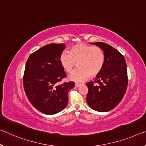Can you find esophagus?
Wrapping results in <instances>:
<instances>
[{"label":"esophagus","mask_w":146,"mask_h":146,"mask_svg":"<svg viewBox=\"0 0 146 146\" xmlns=\"http://www.w3.org/2000/svg\"><path fill=\"white\" fill-rule=\"evenodd\" d=\"M75 87L78 88V87H79V86H80V84H78V83H76V84H75Z\"/></svg>","instance_id":"esophagus-1"}]
</instances>
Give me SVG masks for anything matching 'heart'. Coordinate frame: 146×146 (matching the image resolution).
Segmentation results:
<instances>
[{"label":"heart","mask_w":146,"mask_h":146,"mask_svg":"<svg viewBox=\"0 0 146 146\" xmlns=\"http://www.w3.org/2000/svg\"><path fill=\"white\" fill-rule=\"evenodd\" d=\"M105 54L100 47L77 43L69 48L68 52L62 53L60 62L66 72H71L75 66L78 68L73 71L69 79L75 82H82L90 76L94 77L99 75L105 64Z\"/></svg>","instance_id":"1"}]
</instances>
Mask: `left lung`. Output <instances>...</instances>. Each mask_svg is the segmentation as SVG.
<instances>
[{
  "instance_id": "obj_1",
  "label": "left lung",
  "mask_w": 146,
  "mask_h": 146,
  "mask_svg": "<svg viewBox=\"0 0 146 146\" xmlns=\"http://www.w3.org/2000/svg\"><path fill=\"white\" fill-rule=\"evenodd\" d=\"M105 54V64L93 82L86 83V101L90 108L105 112L115 108L123 99L128 84L127 64L124 56L107 43H91Z\"/></svg>"
}]
</instances>
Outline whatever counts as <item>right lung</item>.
<instances>
[{
    "mask_svg": "<svg viewBox=\"0 0 146 146\" xmlns=\"http://www.w3.org/2000/svg\"><path fill=\"white\" fill-rule=\"evenodd\" d=\"M66 48L64 43H51L30 55L23 75V86L30 102L37 110L50 115L60 112L68 105V91L73 81L58 84L66 73L60 62Z\"/></svg>",
    "mask_w": 146,
    "mask_h": 146,
    "instance_id": "1",
    "label": "right lung"
}]
</instances>
